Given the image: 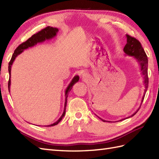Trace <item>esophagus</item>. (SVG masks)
Here are the masks:
<instances>
[{"label": "esophagus", "mask_w": 159, "mask_h": 159, "mask_svg": "<svg viewBox=\"0 0 159 159\" xmlns=\"http://www.w3.org/2000/svg\"><path fill=\"white\" fill-rule=\"evenodd\" d=\"M82 77L83 78V79H86V78L87 77V74H83V76H82Z\"/></svg>", "instance_id": "34e87169"}]
</instances>
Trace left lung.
Returning a JSON list of instances; mask_svg holds the SVG:
<instances>
[{
  "mask_svg": "<svg viewBox=\"0 0 159 159\" xmlns=\"http://www.w3.org/2000/svg\"><path fill=\"white\" fill-rule=\"evenodd\" d=\"M126 38H127V43L124 48V52L126 53V55L133 57L134 59H137L141 67V74L143 76V80H144L143 83L145 85V88L146 89H145L143 96L142 98V100H141V103H142L143 100L144 99L145 94H146L147 92V89L148 87V81H149V80H148V57L146 55V52H145L143 47L141 46L139 40H137L136 38H134V37L130 36L129 35H126ZM139 110V109H138V110L135 113L132 115L131 116L126 117V119L127 118H129L130 117H133V116H134ZM125 119H126V118H125ZM102 120L103 121H107L103 120ZM121 120H124V119Z\"/></svg>",
  "mask_w": 159,
  "mask_h": 159,
  "instance_id": "obj_1",
  "label": "left lung"
}]
</instances>
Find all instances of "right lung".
I'll return each instance as SVG.
<instances>
[{
  "instance_id": "right-lung-1",
  "label": "right lung",
  "mask_w": 159,
  "mask_h": 159,
  "mask_svg": "<svg viewBox=\"0 0 159 159\" xmlns=\"http://www.w3.org/2000/svg\"><path fill=\"white\" fill-rule=\"evenodd\" d=\"M58 31H59L58 29L51 27V26H47V27H46L45 29H43L40 31H39L37 33H35V34L32 35L31 38L26 40V42L22 43L21 44L19 45L18 47H17L16 49L14 50V52H13V54L11 60H10V61L9 63L8 70H9V82H8V88H9V92H10V85H11V80H10V77H11V66L13 64V62L14 61V60L16 58V57L19 55L20 54H21L24 51V50L27 49V48H30V47L34 46L38 43L43 42H44L45 40L50 39L53 38L54 37L56 36L57 33ZM79 76H74L73 78V79L72 80V81L70 82V83L69 84V85L67 86V89H66V92H65V96H66L65 105H64V110H63V113L62 114V116H61V117L56 121V122H55L52 124L48 125V126H55V125H57V124H58L59 121H61V120H62V118L63 117V116H65V114H66V104H67V96H68V93L71 91V89H72V86L76 82L79 81Z\"/></svg>"
}]
</instances>
